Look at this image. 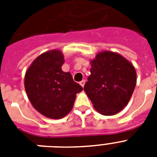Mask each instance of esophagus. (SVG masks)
<instances>
[{
    "label": "esophagus",
    "mask_w": 157,
    "mask_h": 157,
    "mask_svg": "<svg viewBox=\"0 0 157 157\" xmlns=\"http://www.w3.org/2000/svg\"><path fill=\"white\" fill-rule=\"evenodd\" d=\"M85 84H86V81H85V80H82V81H81V82H80V85H81V86H82V87H84V86H85Z\"/></svg>",
    "instance_id": "1"
}]
</instances>
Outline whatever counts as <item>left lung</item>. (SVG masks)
Listing matches in <instances>:
<instances>
[{"label":"left lung","instance_id":"left-lung-1","mask_svg":"<svg viewBox=\"0 0 157 157\" xmlns=\"http://www.w3.org/2000/svg\"><path fill=\"white\" fill-rule=\"evenodd\" d=\"M90 73L84 90L94 108L104 116L121 111L136 86L134 66L121 54L104 51L91 61Z\"/></svg>","mask_w":157,"mask_h":157}]
</instances>
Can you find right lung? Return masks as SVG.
Masks as SVG:
<instances>
[{
  "label": "right lung",
  "instance_id": "obj_1",
  "mask_svg": "<svg viewBox=\"0 0 157 157\" xmlns=\"http://www.w3.org/2000/svg\"><path fill=\"white\" fill-rule=\"evenodd\" d=\"M63 55L51 50L33 61L26 72L24 86L36 111L51 119H60L70 112L76 94L83 88L73 81L70 72L62 71Z\"/></svg>",
  "mask_w": 157,
  "mask_h": 157
}]
</instances>
